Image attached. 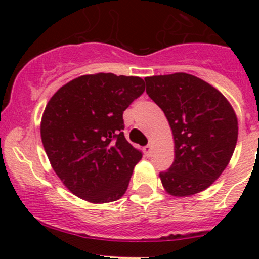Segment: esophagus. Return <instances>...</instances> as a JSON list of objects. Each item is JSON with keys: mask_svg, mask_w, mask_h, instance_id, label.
<instances>
[{"mask_svg": "<svg viewBox=\"0 0 259 259\" xmlns=\"http://www.w3.org/2000/svg\"><path fill=\"white\" fill-rule=\"evenodd\" d=\"M151 149H153V145H151V144H149V145L144 146V154H145L146 156H149V155H150V153H151Z\"/></svg>", "mask_w": 259, "mask_h": 259, "instance_id": "1", "label": "esophagus"}]
</instances>
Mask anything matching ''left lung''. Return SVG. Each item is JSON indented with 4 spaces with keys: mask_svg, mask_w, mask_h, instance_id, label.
Instances as JSON below:
<instances>
[{
    "mask_svg": "<svg viewBox=\"0 0 259 259\" xmlns=\"http://www.w3.org/2000/svg\"><path fill=\"white\" fill-rule=\"evenodd\" d=\"M146 94L164 111L174 139V161L159 174L173 197H192L209 188L231 161L238 119L226 96L185 72L145 77Z\"/></svg>",
    "mask_w": 259,
    "mask_h": 259,
    "instance_id": "1",
    "label": "left lung"
}]
</instances>
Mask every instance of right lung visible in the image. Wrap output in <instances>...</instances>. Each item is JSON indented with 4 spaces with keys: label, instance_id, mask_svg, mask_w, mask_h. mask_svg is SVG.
<instances>
[{
    "label": "right lung",
    "instance_id": "add662e5",
    "mask_svg": "<svg viewBox=\"0 0 259 259\" xmlns=\"http://www.w3.org/2000/svg\"><path fill=\"white\" fill-rule=\"evenodd\" d=\"M145 90L138 76L82 75L49 100L40 133L50 164L62 184L94 204L125 194L142 153L124 137L125 109Z\"/></svg>",
    "mask_w": 259,
    "mask_h": 259
}]
</instances>
